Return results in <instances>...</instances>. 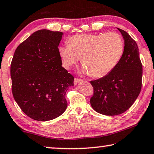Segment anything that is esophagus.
<instances>
[{
  "mask_svg": "<svg viewBox=\"0 0 154 154\" xmlns=\"http://www.w3.org/2000/svg\"><path fill=\"white\" fill-rule=\"evenodd\" d=\"M82 81H83L82 79H76V78H75V79H74V85H77L78 83L82 82Z\"/></svg>",
  "mask_w": 154,
  "mask_h": 154,
  "instance_id": "1",
  "label": "esophagus"
}]
</instances>
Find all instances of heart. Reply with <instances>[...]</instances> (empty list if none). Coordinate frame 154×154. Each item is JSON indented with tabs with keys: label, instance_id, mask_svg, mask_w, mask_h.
Returning <instances> with one entry per match:
<instances>
[{
	"label": "heart",
	"instance_id": "b5f03b06",
	"mask_svg": "<svg viewBox=\"0 0 154 154\" xmlns=\"http://www.w3.org/2000/svg\"><path fill=\"white\" fill-rule=\"evenodd\" d=\"M124 51L123 38L116 32L98 35H75L68 44L59 47V54L65 69L79 61L83 73L101 78L112 71L121 60Z\"/></svg>",
	"mask_w": 154,
	"mask_h": 154
}]
</instances>
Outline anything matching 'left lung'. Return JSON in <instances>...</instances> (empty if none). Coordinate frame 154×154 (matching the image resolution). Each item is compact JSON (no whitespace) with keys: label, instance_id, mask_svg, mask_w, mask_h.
Masks as SVG:
<instances>
[{"label":"left lung","instance_id":"obj_1","mask_svg":"<svg viewBox=\"0 0 154 154\" xmlns=\"http://www.w3.org/2000/svg\"><path fill=\"white\" fill-rule=\"evenodd\" d=\"M124 41V51L116 68L106 76L90 83L94 94L90 99L93 109L105 116H117L127 111L141 89L142 65L137 45L127 32L117 28Z\"/></svg>","mask_w":154,"mask_h":154}]
</instances>
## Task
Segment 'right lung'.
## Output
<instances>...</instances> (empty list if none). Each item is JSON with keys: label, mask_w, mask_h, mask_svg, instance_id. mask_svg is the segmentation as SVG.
<instances>
[{"label": "right lung", "mask_w": 154, "mask_h": 154, "mask_svg": "<svg viewBox=\"0 0 154 154\" xmlns=\"http://www.w3.org/2000/svg\"><path fill=\"white\" fill-rule=\"evenodd\" d=\"M63 33L42 29L33 32L15 51L11 65L14 100L37 121H49L67 109L65 94L74 77L62 67L59 45Z\"/></svg>", "instance_id": "add662e5"}]
</instances>
